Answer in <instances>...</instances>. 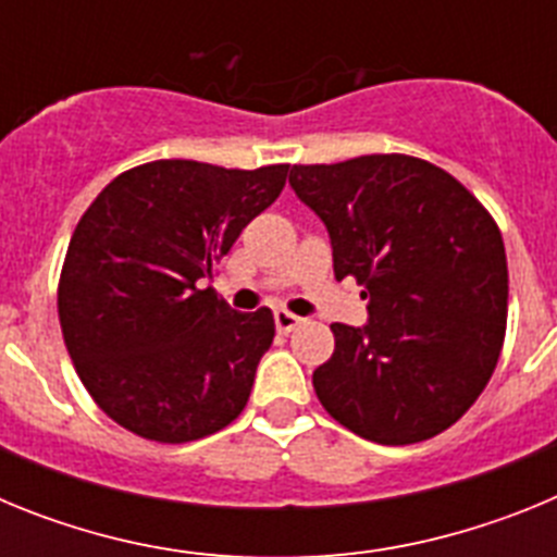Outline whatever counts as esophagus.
Wrapping results in <instances>:
<instances>
[{
    "mask_svg": "<svg viewBox=\"0 0 557 557\" xmlns=\"http://www.w3.org/2000/svg\"><path fill=\"white\" fill-rule=\"evenodd\" d=\"M304 318H298V314L287 312V309H275V329L282 334H289L295 326H301Z\"/></svg>",
    "mask_w": 557,
    "mask_h": 557,
    "instance_id": "esophagus-1",
    "label": "esophagus"
}]
</instances>
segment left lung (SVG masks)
Wrapping results in <instances>:
<instances>
[{
    "label": "left lung",
    "mask_w": 557,
    "mask_h": 557,
    "mask_svg": "<svg viewBox=\"0 0 557 557\" xmlns=\"http://www.w3.org/2000/svg\"><path fill=\"white\" fill-rule=\"evenodd\" d=\"M289 186L323 220L334 275L368 298L366 326L332 323L312 373L321 405L354 435L407 446L449 430L499 362L508 259L485 206L457 178L401 152L295 164Z\"/></svg>",
    "instance_id": "left-lung-1"
}]
</instances>
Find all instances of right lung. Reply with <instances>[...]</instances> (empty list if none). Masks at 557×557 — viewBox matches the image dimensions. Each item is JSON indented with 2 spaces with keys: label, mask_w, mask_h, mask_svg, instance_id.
Returning <instances> with one entry per match:
<instances>
[{
  "label": "right lung",
  "mask_w": 557,
  "mask_h": 557,
  "mask_svg": "<svg viewBox=\"0 0 557 557\" xmlns=\"http://www.w3.org/2000/svg\"><path fill=\"white\" fill-rule=\"evenodd\" d=\"M287 172L150 161L116 175L77 223L58 284L63 343L97 407L133 435L186 444L248 405L273 312H236L200 287Z\"/></svg>",
  "instance_id": "1"
}]
</instances>
